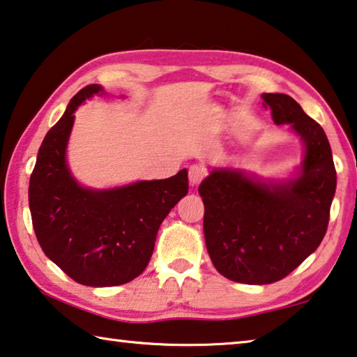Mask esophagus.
<instances>
[{
    "label": "esophagus",
    "mask_w": 357,
    "mask_h": 357,
    "mask_svg": "<svg viewBox=\"0 0 357 357\" xmlns=\"http://www.w3.org/2000/svg\"><path fill=\"white\" fill-rule=\"evenodd\" d=\"M206 176V169L202 165H192L189 168V183L190 185H199Z\"/></svg>",
    "instance_id": "obj_1"
}]
</instances>
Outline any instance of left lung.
Returning <instances> with one entry per match:
<instances>
[{
	"mask_svg": "<svg viewBox=\"0 0 357 357\" xmlns=\"http://www.w3.org/2000/svg\"><path fill=\"white\" fill-rule=\"evenodd\" d=\"M276 126L301 139L302 162L278 178L214 167L199 192L213 265L243 284H270L296 270L324 238L337 173L324 130L289 95L264 93Z\"/></svg>",
	"mask_w": 357,
	"mask_h": 357,
	"instance_id": "1",
	"label": "left lung"
}]
</instances>
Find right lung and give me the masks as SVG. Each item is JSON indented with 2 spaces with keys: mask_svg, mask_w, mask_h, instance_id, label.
Listing matches in <instances>:
<instances>
[{
  "mask_svg": "<svg viewBox=\"0 0 357 357\" xmlns=\"http://www.w3.org/2000/svg\"><path fill=\"white\" fill-rule=\"evenodd\" d=\"M98 84L77 92L38 151L28 202L33 229L46 256L79 284H126L143 273L157 231L172 208L188 195V169L167 179L135 181L107 189L82 185L66 158L75 112Z\"/></svg>",
  "mask_w": 357,
  "mask_h": 357,
  "instance_id": "1",
  "label": "right lung"
}]
</instances>
